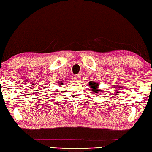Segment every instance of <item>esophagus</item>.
Instances as JSON below:
<instances>
[{
	"instance_id": "esophagus-1",
	"label": "esophagus",
	"mask_w": 152,
	"mask_h": 152,
	"mask_svg": "<svg viewBox=\"0 0 152 152\" xmlns=\"http://www.w3.org/2000/svg\"><path fill=\"white\" fill-rule=\"evenodd\" d=\"M80 75H77L74 77V80L76 81V82H78L79 80H80Z\"/></svg>"
}]
</instances>
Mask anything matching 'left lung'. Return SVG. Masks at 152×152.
<instances>
[{
	"mask_svg": "<svg viewBox=\"0 0 152 152\" xmlns=\"http://www.w3.org/2000/svg\"><path fill=\"white\" fill-rule=\"evenodd\" d=\"M88 86L95 94H98L100 90L98 88V83H96V82H88Z\"/></svg>",
	"mask_w": 152,
	"mask_h": 152,
	"instance_id": "left-lung-1",
	"label": "left lung"
}]
</instances>
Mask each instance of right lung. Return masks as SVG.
<instances>
[{"mask_svg":"<svg viewBox=\"0 0 152 152\" xmlns=\"http://www.w3.org/2000/svg\"><path fill=\"white\" fill-rule=\"evenodd\" d=\"M63 84V82H60V83H59V84Z\"/></svg>","mask_w":152,"mask_h":152,"instance_id":"right-lung-1","label":"right lung"}]
</instances>
